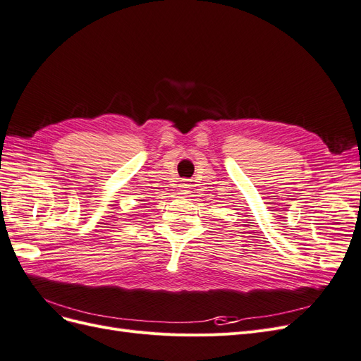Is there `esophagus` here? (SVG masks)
Listing matches in <instances>:
<instances>
[{
    "mask_svg": "<svg viewBox=\"0 0 361 361\" xmlns=\"http://www.w3.org/2000/svg\"><path fill=\"white\" fill-rule=\"evenodd\" d=\"M190 188H191V185H190V182L188 180H182V183L179 185V194H182V195H187L188 192H190Z\"/></svg>",
    "mask_w": 361,
    "mask_h": 361,
    "instance_id": "34e87169",
    "label": "esophagus"
}]
</instances>
